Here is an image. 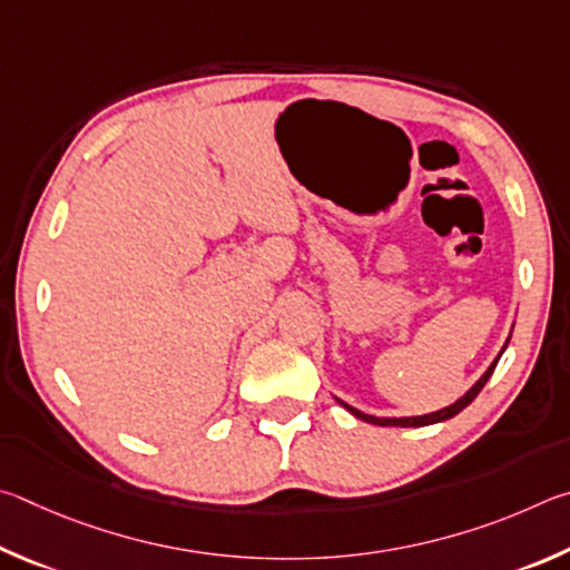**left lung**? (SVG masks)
<instances>
[{"label": "left lung", "mask_w": 570, "mask_h": 570, "mask_svg": "<svg viewBox=\"0 0 570 570\" xmlns=\"http://www.w3.org/2000/svg\"><path fill=\"white\" fill-rule=\"evenodd\" d=\"M508 347V341H505V345H503V351ZM503 351L498 353V357L495 361L491 363V367H488V371L478 377V383L471 387V391H468L463 397H458V401L453 403V405H448V407H443V411H435V413H428V415H413V417H375V415H367V413H363V411H357V407H353V405H347V403H343L341 397H337V403H341L345 411H351L355 417H361V421H365V423H373V425H397V428H421V425H433V423H441V421H448V417H453V415H458L463 411V407H468L471 405L473 401H475V395L483 391V385L488 383V377L493 375V371H495V365H498V361H501V355H503Z\"/></svg>", "instance_id": "left-lung-1"}]
</instances>
